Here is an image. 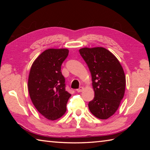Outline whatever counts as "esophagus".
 I'll return each instance as SVG.
<instances>
[{"label":"esophagus","mask_w":150,"mask_h":150,"mask_svg":"<svg viewBox=\"0 0 150 150\" xmlns=\"http://www.w3.org/2000/svg\"><path fill=\"white\" fill-rule=\"evenodd\" d=\"M83 90H84V88H83V87H80L78 88V89H77V91L78 93H81V92H82Z\"/></svg>","instance_id":"1"}]
</instances>
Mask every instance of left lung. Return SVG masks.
<instances>
[{"label":"left lung","mask_w":150,"mask_h":150,"mask_svg":"<svg viewBox=\"0 0 150 150\" xmlns=\"http://www.w3.org/2000/svg\"><path fill=\"white\" fill-rule=\"evenodd\" d=\"M92 77L95 97L88 103L91 112L105 120L116 112L125 92L126 77L117 58L104 47L79 50Z\"/></svg>","instance_id":"8db88e82"}]
</instances>
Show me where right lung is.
<instances>
[{
  "label": "right lung",
  "mask_w": 150,
  "mask_h": 150,
  "mask_svg": "<svg viewBox=\"0 0 150 150\" xmlns=\"http://www.w3.org/2000/svg\"><path fill=\"white\" fill-rule=\"evenodd\" d=\"M67 49H48L33 63L28 87L32 103L48 120L59 118L66 112L71 94L65 90L61 66L67 58Z\"/></svg>",
  "instance_id": "add662e5"
}]
</instances>
